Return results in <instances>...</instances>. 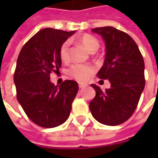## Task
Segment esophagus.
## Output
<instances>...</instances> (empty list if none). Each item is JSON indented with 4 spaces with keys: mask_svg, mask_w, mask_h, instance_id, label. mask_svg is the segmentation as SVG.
<instances>
[{
    "mask_svg": "<svg viewBox=\"0 0 158 158\" xmlns=\"http://www.w3.org/2000/svg\"><path fill=\"white\" fill-rule=\"evenodd\" d=\"M85 86H86V85H85V84H83V83H79V89H83V88H85Z\"/></svg>",
    "mask_w": 158,
    "mask_h": 158,
    "instance_id": "1",
    "label": "esophagus"
}]
</instances>
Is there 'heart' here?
<instances>
[{"label": "heart", "instance_id": "obj_1", "mask_svg": "<svg viewBox=\"0 0 158 158\" xmlns=\"http://www.w3.org/2000/svg\"><path fill=\"white\" fill-rule=\"evenodd\" d=\"M79 41L82 44L88 52H96L99 48V41L92 35H84L79 38ZM59 56L62 62H68L69 60V42L65 41L60 47ZM93 68L89 65L75 63L72 65L68 70L70 76L79 81H85L92 74Z\"/></svg>", "mask_w": 158, "mask_h": 158}]
</instances>
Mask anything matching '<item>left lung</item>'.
Instances as JSON below:
<instances>
[{
  "instance_id": "obj_1",
  "label": "left lung",
  "mask_w": 158,
  "mask_h": 158,
  "mask_svg": "<svg viewBox=\"0 0 158 158\" xmlns=\"http://www.w3.org/2000/svg\"><path fill=\"white\" fill-rule=\"evenodd\" d=\"M93 33L102 35L106 45V56L97 76L108 79L111 87L96 90L89 102L92 116L101 123L121 124L132 116L145 88V63L138 45L130 36L113 27L96 28Z\"/></svg>"
}]
</instances>
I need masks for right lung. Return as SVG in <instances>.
Returning <instances> with one entry per match:
<instances>
[{
  "label": "right lung",
  "instance_id": "add662e5",
  "mask_svg": "<svg viewBox=\"0 0 158 158\" xmlns=\"http://www.w3.org/2000/svg\"><path fill=\"white\" fill-rule=\"evenodd\" d=\"M74 33L41 29L26 42L18 57L14 73L17 99L29 118L44 128L61 125L69 118L79 90L73 80H65L60 85L50 80V73L62 66L61 45Z\"/></svg>",
  "mask_w": 158,
  "mask_h": 158
}]
</instances>
